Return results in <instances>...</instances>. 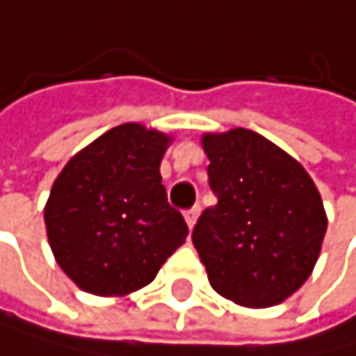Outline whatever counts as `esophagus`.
Returning a JSON list of instances; mask_svg holds the SVG:
<instances>
[{
	"label": "esophagus",
	"instance_id": "34e87169",
	"mask_svg": "<svg viewBox=\"0 0 356 356\" xmlns=\"http://www.w3.org/2000/svg\"><path fill=\"white\" fill-rule=\"evenodd\" d=\"M198 216H200V207H191V209L185 211V220H187V225H189V229L193 227V225H196Z\"/></svg>",
	"mask_w": 356,
	"mask_h": 356
}]
</instances>
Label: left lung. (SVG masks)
Instances as JSON below:
<instances>
[{
	"label": "left lung",
	"instance_id": "1",
	"mask_svg": "<svg viewBox=\"0 0 356 356\" xmlns=\"http://www.w3.org/2000/svg\"><path fill=\"white\" fill-rule=\"evenodd\" d=\"M209 187L218 202L191 234L211 287L245 307H270L312 274L327 229L307 171L250 129L205 134Z\"/></svg>",
	"mask_w": 356,
	"mask_h": 356
}]
</instances>
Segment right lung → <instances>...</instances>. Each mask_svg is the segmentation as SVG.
Masks as SVG:
<instances>
[{
	"label": "right lung",
	"instance_id": "1",
	"mask_svg": "<svg viewBox=\"0 0 356 356\" xmlns=\"http://www.w3.org/2000/svg\"><path fill=\"white\" fill-rule=\"evenodd\" d=\"M171 138L127 122L75 154L44 209L57 265L84 292L124 296L149 285L187 238L167 202L160 160Z\"/></svg>",
	"mask_w": 356,
	"mask_h": 356
}]
</instances>
